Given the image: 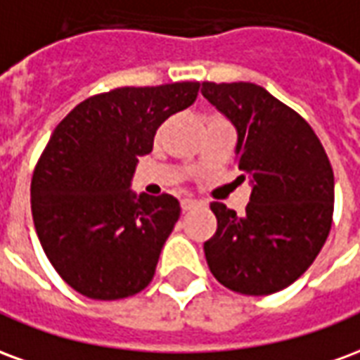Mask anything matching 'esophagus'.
I'll return each instance as SVG.
<instances>
[{"label": "esophagus", "instance_id": "1", "mask_svg": "<svg viewBox=\"0 0 360 360\" xmlns=\"http://www.w3.org/2000/svg\"><path fill=\"white\" fill-rule=\"evenodd\" d=\"M198 206H200V202H196V200H193V198H183V200H181V208H183V212L195 210V208H198Z\"/></svg>", "mask_w": 360, "mask_h": 360}]
</instances>
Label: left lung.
Masks as SVG:
<instances>
[{
  "mask_svg": "<svg viewBox=\"0 0 360 360\" xmlns=\"http://www.w3.org/2000/svg\"><path fill=\"white\" fill-rule=\"evenodd\" d=\"M200 92L231 119L241 179L252 183L241 216L210 204L218 229L204 243L208 268L235 293H278L309 270L332 229V164L312 127L262 86L202 82Z\"/></svg>",
  "mask_w": 360,
  "mask_h": 360,
  "instance_id": "obj_1",
  "label": "left lung"
}]
</instances>
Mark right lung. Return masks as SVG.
I'll return each instance as SVG.
<instances>
[{
	"mask_svg": "<svg viewBox=\"0 0 360 360\" xmlns=\"http://www.w3.org/2000/svg\"><path fill=\"white\" fill-rule=\"evenodd\" d=\"M198 82L123 86L81 102L36 162L30 208L36 235L61 279L96 301L148 285L181 214L172 195H133L139 158L165 119L198 96Z\"/></svg>",
	"mask_w": 360,
	"mask_h": 360,
	"instance_id": "add662e5",
	"label": "right lung"
}]
</instances>
